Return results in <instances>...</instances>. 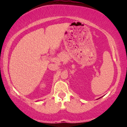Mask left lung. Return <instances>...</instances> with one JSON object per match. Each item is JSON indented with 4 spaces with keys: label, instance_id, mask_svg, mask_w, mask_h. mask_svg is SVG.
<instances>
[{
    "label": "left lung",
    "instance_id": "1",
    "mask_svg": "<svg viewBox=\"0 0 127 127\" xmlns=\"http://www.w3.org/2000/svg\"><path fill=\"white\" fill-rule=\"evenodd\" d=\"M99 98H98V99H99Z\"/></svg>",
    "mask_w": 127,
    "mask_h": 127
}]
</instances>
